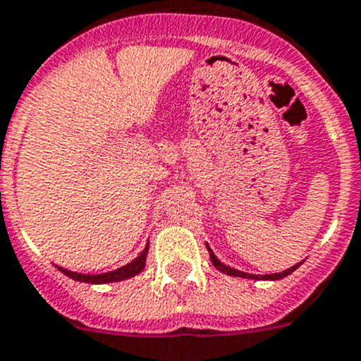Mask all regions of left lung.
Listing matches in <instances>:
<instances>
[{"label":"left lung","instance_id":"1","mask_svg":"<svg viewBox=\"0 0 361 361\" xmlns=\"http://www.w3.org/2000/svg\"><path fill=\"white\" fill-rule=\"evenodd\" d=\"M207 249H209V245H207ZM209 255H211L212 265H214V267L218 269V271L225 272V274H228V276H238V278H250V280H281V278H285V276H289L290 272H294L298 267H300V265H302V262H300V263H298V265H294V267L287 269V271H283V272H276V274H265V276H256V274H249V272H241V271H236V269L227 267V265H224V263H221L218 258H216L214 252H212L211 249H209Z\"/></svg>","mask_w":361,"mask_h":361}]
</instances>
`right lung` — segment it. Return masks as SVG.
<instances>
[{
  "label": "right lung",
  "mask_w": 361,
  "mask_h": 361,
  "mask_svg": "<svg viewBox=\"0 0 361 361\" xmlns=\"http://www.w3.org/2000/svg\"><path fill=\"white\" fill-rule=\"evenodd\" d=\"M147 252H149V245L143 249V252L137 256L134 262L127 263L123 267L116 269V271L111 272H103V274H80V272H72L67 271V269H61L58 267L59 271L67 274L68 278L76 281H83V283H111V281H121V280H127V278H133V276L140 274L145 267V259H147Z\"/></svg>",
  "instance_id": "add662e5"
}]
</instances>
